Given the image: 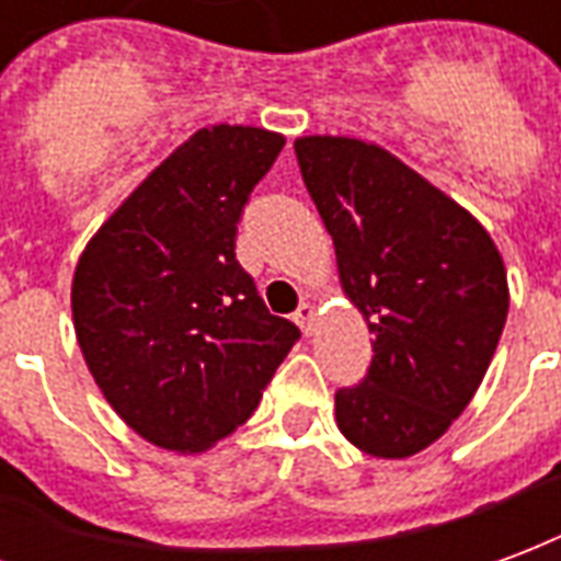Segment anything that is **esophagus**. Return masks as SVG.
<instances>
[{"instance_id": "1", "label": "esophagus", "mask_w": 561, "mask_h": 561, "mask_svg": "<svg viewBox=\"0 0 561 561\" xmlns=\"http://www.w3.org/2000/svg\"><path fill=\"white\" fill-rule=\"evenodd\" d=\"M293 320H296V325L305 331V334H310V331H313V320H317V310H313V305H308V301H305V305H298L296 317H293Z\"/></svg>"}]
</instances>
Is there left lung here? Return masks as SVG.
Instances as JSON below:
<instances>
[{"mask_svg": "<svg viewBox=\"0 0 561 561\" xmlns=\"http://www.w3.org/2000/svg\"><path fill=\"white\" fill-rule=\"evenodd\" d=\"M310 199L334 241L346 298L374 362L334 394L341 433L400 460L436 443L488 374L508 317V275L488 230L391 151L298 137Z\"/></svg>", "mask_w": 561, "mask_h": 561, "instance_id": "8db88e82", "label": "left lung"}]
</instances>
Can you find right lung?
I'll use <instances>...</instances> for the list:
<instances>
[{
  "instance_id": "1",
  "label": "right lung",
  "mask_w": 561,
  "mask_h": 561,
  "mask_svg": "<svg viewBox=\"0 0 561 561\" xmlns=\"http://www.w3.org/2000/svg\"><path fill=\"white\" fill-rule=\"evenodd\" d=\"M284 142L248 125L196 130L77 263L85 365L118 419L158 448L196 454L230 436L301 337L236 260L241 208Z\"/></svg>"
}]
</instances>
